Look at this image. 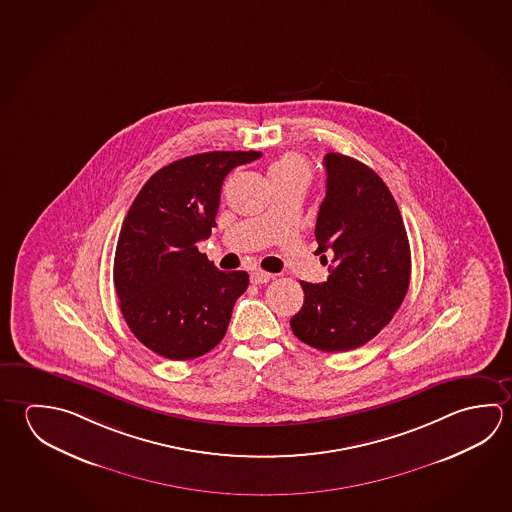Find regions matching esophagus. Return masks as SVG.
Wrapping results in <instances>:
<instances>
[{"mask_svg":"<svg viewBox=\"0 0 512 512\" xmlns=\"http://www.w3.org/2000/svg\"><path fill=\"white\" fill-rule=\"evenodd\" d=\"M273 278L271 273H266V271H262V269H257V271H253L252 275H250V280H252V284L255 286H260V284H266Z\"/></svg>","mask_w":512,"mask_h":512,"instance_id":"esophagus-1","label":"esophagus"}]
</instances>
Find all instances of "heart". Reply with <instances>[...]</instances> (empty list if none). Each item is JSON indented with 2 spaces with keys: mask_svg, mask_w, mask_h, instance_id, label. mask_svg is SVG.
Wrapping results in <instances>:
<instances>
[{
  "mask_svg": "<svg viewBox=\"0 0 512 512\" xmlns=\"http://www.w3.org/2000/svg\"><path fill=\"white\" fill-rule=\"evenodd\" d=\"M269 180L275 185L278 181L302 180L309 178V165L300 154L287 153L280 156L277 162L269 165Z\"/></svg>",
  "mask_w": 512,
  "mask_h": 512,
  "instance_id": "obj_1",
  "label": "heart"
}]
</instances>
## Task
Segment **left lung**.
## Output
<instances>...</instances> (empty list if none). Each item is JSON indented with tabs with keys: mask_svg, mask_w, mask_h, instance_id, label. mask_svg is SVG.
Here are the masks:
<instances>
[{
	"mask_svg": "<svg viewBox=\"0 0 512 512\" xmlns=\"http://www.w3.org/2000/svg\"><path fill=\"white\" fill-rule=\"evenodd\" d=\"M327 192L314 235L331 275L300 282L304 305L291 318L296 338L323 352L358 349L394 318L410 286V243L385 181L365 163L327 153ZM328 255L325 256L324 253Z\"/></svg>",
	"mask_w": 512,
	"mask_h": 512,
	"instance_id": "1",
	"label": "left lung"
}]
</instances>
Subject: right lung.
<instances>
[{"label": "right lung", "instance_id": "add662e5", "mask_svg": "<svg viewBox=\"0 0 512 512\" xmlns=\"http://www.w3.org/2000/svg\"><path fill=\"white\" fill-rule=\"evenodd\" d=\"M257 151H214L172 162L138 192L118 235L115 291L127 325L163 358H199L225 338L246 271H219L199 241L216 226L221 185Z\"/></svg>", "mask_w": 512, "mask_h": 512}]
</instances>
